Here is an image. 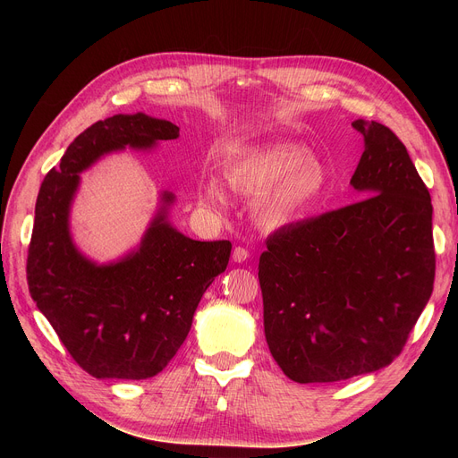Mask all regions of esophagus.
Wrapping results in <instances>:
<instances>
[{"instance_id":"1","label":"esophagus","mask_w":458,"mask_h":458,"mask_svg":"<svg viewBox=\"0 0 458 458\" xmlns=\"http://www.w3.org/2000/svg\"><path fill=\"white\" fill-rule=\"evenodd\" d=\"M232 259H233L235 263L247 261V259H249V250H247L245 247H235L233 252H232Z\"/></svg>"}]
</instances>
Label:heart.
Returning <instances> with one entry per match:
<instances>
[{"label": "heart", "instance_id": "1", "mask_svg": "<svg viewBox=\"0 0 458 458\" xmlns=\"http://www.w3.org/2000/svg\"><path fill=\"white\" fill-rule=\"evenodd\" d=\"M223 176L232 191L252 195V216L266 230H278L302 219L321 200L328 183L321 159L295 142L235 152L225 159ZM197 199L213 211L228 208L225 185L216 178L200 182Z\"/></svg>", "mask_w": 458, "mask_h": 458}]
</instances>
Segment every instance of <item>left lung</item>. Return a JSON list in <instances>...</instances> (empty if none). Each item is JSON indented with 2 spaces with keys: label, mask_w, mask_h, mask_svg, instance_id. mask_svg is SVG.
I'll use <instances>...</instances> for the list:
<instances>
[{
  "label": "left lung",
  "mask_w": 458,
  "mask_h": 458,
  "mask_svg": "<svg viewBox=\"0 0 458 458\" xmlns=\"http://www.w3.org/2000/svg\"><path fill=\"white\" fill-rule=\"evenodd\" d=\"M352 128L364 154L351 185L366 199L276 230L259 256L266 340L301 384L390 366L435 284L427 185L390 128L375 120Z\"/></svg>",
  "instance_id": "1"
}]
</instances>
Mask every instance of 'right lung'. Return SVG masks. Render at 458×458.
<instances>
[{"label": "right lung", "instance_id": "right-lung-1", "mask_svg": "<svg viewBox=\"0 0 458 458\" xmlns=\"http://www.w3.org/2000/svg\"><path fill=\"white\" fill-rule=\"evenodd\" d=\"M178 135L176 124L144 113L98 120L70 142L40 185L30 293L76 364L96 378L142 380L163 371L185 342L204 292L228 266L230 242H195L166 221L173 192H163L139 249L118 261L98 266L72 242L80 174L106 154L150 150Z\"/></svg>", "mask_w": 458, "mask_h": 458}]
</instances>
